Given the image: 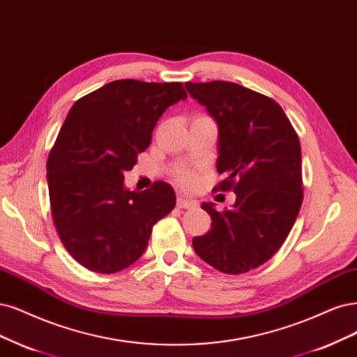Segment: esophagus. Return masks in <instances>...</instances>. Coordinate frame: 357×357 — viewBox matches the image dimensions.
I'll return each instance as SVG.
<instances>
[{"label": "esophagus", "instance_id": "1", "mask_svg": "<svg viewBox=\"0 0 357 357\" xmlns=\"http://www.w3.org/2000/svg\"><path fill=\"white\" fill-rule=\"evenodd\" d=\"M195 201L189 199V198H184V196H178L177 198V208H181V210H189V208L195 206Z\"/></svg>", "mask_w": 357, "mask_h": 357}]
</instances>
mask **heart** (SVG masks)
I'll list each match as a JSON object with an SVG mask.
<instances>
[{
	"mask_svg": "<svg viewBox=\"0 0 357 357\" xmlns=\"http://www.w3.org/2000/svg\"><path fill=\"white\" fill-rule=\"evenodd\" d=\"M199 118H208V116H205V115L195 116V119H199ZM174 177H176V181L178 184H181L183 188H192L196 183V176L192 173V171H188V169H178Z\"/></svg>",
	"mask_w": 357,
	"mask_h": 357,
	"instance_id": "obj_1",
	"label": "heart"
}]
</instances>
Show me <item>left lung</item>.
Returning a JSON list of instances; mask_svg holds the SVG:
<instances>
[{
	"label": "left lung",
	"mask_w": 357,
	"mask_h": 357,
	"mask_svg": "<svg viewBox=\"0 0 357 357\" xmlns=\"http://www.w3.org/2000/svg\"><path fill=\"white\" fill-rule=\"evenodd\" d=\"M193 99L218 124L215 192H235L231 210L211 215V230L195 236L205 263L227 275L247 273L285 242L303 204L301 147L288 116L273 99L229 81L186 82Z\"/></svg>",
	"instance_id": "8db88e82"
}]
</instances>
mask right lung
Segmentation results:
<instances>
[{
  "label": "right lung",
  "mask_w": 357,
  "mask_h": 357,
  "mask_svg": "<svg viewBox=\"0 0 357 357\" xmlns=\"http://www.w3.org/2000/svg\"><path fill=\"white\" fill-rule=\"evenodd\" d=\"M188 97L181 82L112 81L69 110L47 159L57 235L85 268L116 273L143 255L153 226L176 206L169 184L124 188L165 109Z\"/></svg>",
  "instance_id": "add662e5"
}]
</instances>
